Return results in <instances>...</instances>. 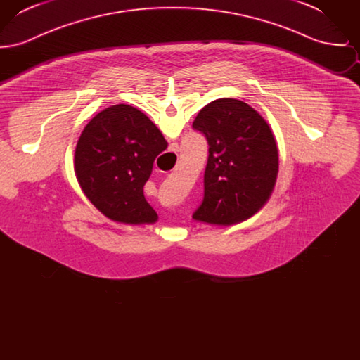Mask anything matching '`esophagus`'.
I'll use <instances>...</instances> for the list:
<instances>
[{
    "label": "esophagus",
    "instance_id": "1",
    "mask_svg": "<svg viewBox=\"0 0 360 360\" xmlns=\"http://www.w3.org/2000/svg\"><path fill=\"white\" fill-rule=\"evenodd\" d=\"M170 150H172V153H175V151L178 150V144H172V148H170Z\"/></svg>",
    "mask_w": 360,
    "mask_h": 360
}]
</instances>
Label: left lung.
Here are the masks:
<instances>
[{
	"label": "left lung",
	"mask_w": 360,
	"mask_h": 360,
	"mask_svg": "<svg viewBox=\"0 0 360 360\" xmlns=\"http://www.w3.org/2000/svg\"><path fill=\"white\" fill-rule=\"evenodd\" d=\"M193 128L209 144L204 200L193 219L221 226L250 219L269 201L278 175L270 125L248 103L219 98L200 110Z\"/></svg>",
	"instance_id": "left-lung-1"
}]
</instances>
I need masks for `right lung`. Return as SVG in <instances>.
I'll return each instance as SVG.
<instances>
[{
    "instance_id": "add662e5",
    "label": "right lung",
    "mask_w": 360,
    "mask_h": 360,
    "mask_svg": "<svg viewBox=\"0 0 360 360\" xmlns=\"http://www.w3.org/2000/svg\"><path fill=\"white\" fill-rule=\"evenodd\" d=\"M167 141L153 121L131 105H113L96 115L77 143L74 169L89 201L108 219L153 224L158 214L143 188L155 158Z\"/></svg>"
}]
</instances>
